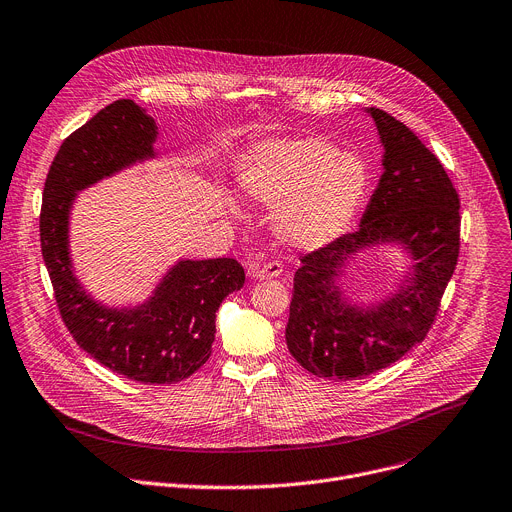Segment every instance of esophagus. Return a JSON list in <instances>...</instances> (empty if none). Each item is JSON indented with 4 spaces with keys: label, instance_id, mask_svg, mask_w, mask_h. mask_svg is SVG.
Here are the masks:
<instances>
[{
    "label": "esophagus",
    "instance_id": "34e87169",
    "mask_svg": "<svg viewBox=\"0 0 512 512\" xmlns=\"http://www.w3.org/2000/svg\"><path fill=\"white\" fill-rule=\"evenodd\" d=\"M284 271V263L277 259H265V255H257V259H253L249 263V275L253 280H273V277H280Z\"/></svg>",
    "mask_w": 512,
    "mask_h": 512
}]
</instances>
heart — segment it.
Returning <instances> with one entry per match:
<instances>
[{"instance_id":"heart-1","label":"heart","mask_w":512,"mask_h":512,"mask_svg":"<svg viewBox=\"0 0 512 512\" xmlns=\"http://www.w3.org/2000/svg\"><path fill=\"white\" fill-rule=\"evenodd\" d=\"M245 196L275 206L282 235L300 247L337 239L357 216L369 171L353 153L320 136L275 138L255 145L237 165Z\"/></svg>"}]
</instances>
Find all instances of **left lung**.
I'll use <instances>...</instances> for the list:
<instances>
[{
	"label": "left lung",
	"mask_w": 512,
	"mask_h": 512,
	"mask_svg": "<svg viewBox=\"0 0 512 512\" xmlns=\"http://www.w3.org/2000/svg\"><path fill=\"white\" fill-rule=\"evenodd\" d=\"M369 114L386 149L384 173L359 228L300 259L286 327L292 357L312 376L337 382L376 374L425 341L459 257V196L441 161L388 112ZM378 240L413 251V280L380 309H349L332 286L338 267Z\"/></svg>",
	"instance_id": "8db88e82"
}]
</instances>
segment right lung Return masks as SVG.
<instances>
[{"label":"right lung","instance_id":"add662e5","mask_svg":"<svg viewBox=\"0 0 512 512\" xmlns=\"http://www.w3.org/2000/svg\"><path fill=\"white\" fill-rule=\"evenodd\" d=\"M157 126L132 100H116L59 147L44 181L40 249L57 308L75 343L104 367L143 384H177L208 361L220 302L245 284L237 259L179 261L151 302L108 310L91 300L71 271L69 206L77 190L153 155Z\"/></svg>","mask_w":512,"mask_h":512}]
</instances>
